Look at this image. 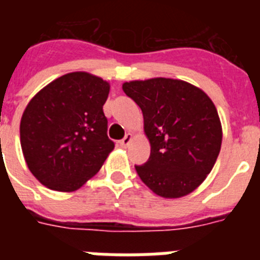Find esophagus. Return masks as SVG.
<instances>
[{"mask_svg": "<svg viewBox=\"0 0 260 260\" xmlns=\"http://www.w3.org/2000/svg\"><path fill=\"white\" fill-rule=\"evenodd\" d=\"M133 139V135L132 134H126L125 138H123L122 141L119 142V144H121V147H123V148H126V147L130 144V142H132Z\"/></svg>", "mask_w": 260, "mask_h": 260, "instance_id": "1", "label": "esophagus"}]
</instances>
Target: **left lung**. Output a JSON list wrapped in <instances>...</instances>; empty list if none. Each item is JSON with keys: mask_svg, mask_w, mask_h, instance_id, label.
<instances>
[{"mask_svg": "<svg viewBox=\"0 0 260 260\" xmlns=\"http://www.w3.org/2000/svg\"><path fill=\"white\" fill-rule=\"evenodd\" d=\"M123 92L142 109L151 155L138 176L162 198L194 191L212 171L221 148L219 114L207 93L171 78L132 80Z\"/></svg>", "mask_w": 260, "mask_h": 260, "instance_id": "obj_1", "label": "left lung"}]
</instances>
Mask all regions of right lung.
<instances>
[{
	"label": "right lung",
	"mask_w": 260,
	"mask_h": 260,
	"mask_svg": "<svg viewBox=\"0 0 260 260\" xmlns=\"http://www.w3.org/2000/svg\"><path fill=\"white\" fill-rule=\"evenodd\" d=\"M107 80L84 71L62 75L39 91L20 119V146L31 173L56 191H75L114 148L103 105Z\"/></svg>",
	"instance_id": "obj_1"
}]
</instances>
